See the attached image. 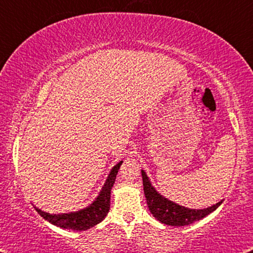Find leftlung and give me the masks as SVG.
Instances as JSON below:
<instances>
[{"instance_id": "8db88e82", "label": "left lung", "mask_w": 253, "mask_h": 253, "mask_svg": "<svg viewBox=\"0 0 253 253\" xmlns=\"http://www.w3.org/2000/svg\"><path fill=\"white\" fill-rule=\"evenodd\" d=\"M143 188H144V195L148 202V207L153 214V217L160 223L170 225V226H185L193 224L209 213L213 212L218 207L221 205L223 200L216 205L209 207L206 209H190L186 207L179 206L177 203L166 199L160 193H158L152 185L149 177L146 176L145 171L142 170Z\"/></svg>"}]
</instances>
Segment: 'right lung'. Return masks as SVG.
<instances>
[{
    "label": "right lung",
    "instance_id": "1",
    "mask_svg": "<svg viewBox=\"0 0 253 253\" xmlns=\"http://www.w3.org/2000/svg\"><path fill=\"white\" fill-rule=\"evenodd\" d=\"M122 164L123 161H119L112 168V170L109 174L107 180H105L100 194L86 208L79 211H75V212L59 214L44 212V211L35 207L36 211L45 220L50 221L51 224L58 226V227L73 229V231H86V229L93 227V226L101 223L104 219V217L108 214L109 210H110L111 188L114 186L116 176L118 174V170Z\"/></svg>",
    "mask_w": 253,
    "mask_h": 253
}]
</instances>
